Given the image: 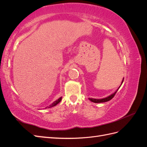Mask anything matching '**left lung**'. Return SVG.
Returning a JSON list of instances; mask_svg holds the SVG:
<instances>
[{
    "mask_svg": "<svg viewBox=\"0 0 147 147\" xmlns=\"http://www.w3.org/2000/svg\"><path fill=\"white\" fill-rule=\"evenodd\" d=\"M123 80H124V78L123 79V80H122L121 84H122V83H123ZM119 88H120V86L118 88V89H119ZM118 90H117L116 91H115L114 93H113L112 94H111V95H110L109 96L107 97H105V98H103V99H93V98H89V99H90L91 102H94V103H102V102H105L109 101L110 100L112 99L113 98V97L115 96V94H116L117 92V91L118 90Z\"/></svg>",
    "mask_w": 147,
    "mask_h": 147,
    "instance_id": "obj_1",
    "label": "left lung"
}]
</instances>
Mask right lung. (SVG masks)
<instances>
[{
    "mask_svg": "<svg viewBox=\"0 0 147 147\" xmlns=\"http://www.w3.org/2000/svg\"><path fill=\"white\" fill-rule=\"evenodd\" d=\"M61 99H62V97H59V98L57 99V100H56V101H55L54 102H53V103L50 105H49V106H48V107H47L45 108V109H47V108H51V107H54V106H55V105H56L58 103H59V102L61 101Z\"/></svg>",
    "mask_w": 147,
    "mask_h": 147,
    "instance_id": "obj_1",
    "label": "right lung"
}]
</instances>
